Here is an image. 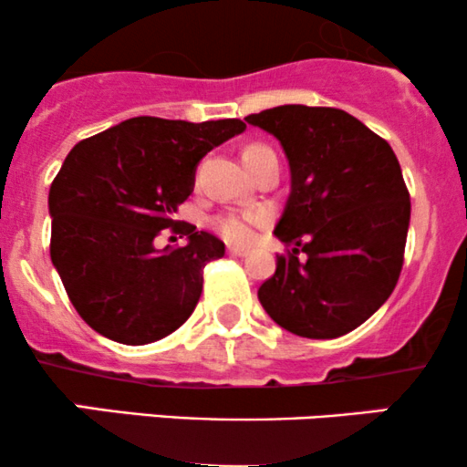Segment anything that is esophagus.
<instances>
[{
  "mask_svg": "<svg viewBox=\"0 0 467 467\" xmlns=\"http://www.w3.org/2000/svg\"><path fill=\"white\" fill-rule=\"evenodd\" d=\"M227 254L234 257H244L249 255V249H244V246H227Z\"/></svg>",
  "mask_w": 467,
  "mask_h": 467,
  "instance_id": "obj_1",
  "label": "esophagus"
}]
</instances>
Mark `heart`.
Returning a JSON list of instances; mask_svg holds the SVG:
<instances>
[{
    "label": "heart",
    "instance_id": "1",
    "mask_svg": "<svg viewBox=\"0 0 467 467\" xmlns=\"http://www.w3.org/2000/svg\"><path fill=\"white\" fill-rule=\"evenodd\" d=\"M262 221H265V216L260 212H235L218 218L216 227L229 243H249L251 235H254V227Z\"/></svg>",
    "mask_w": 467,
    "mask_h": 467
}]
</instances>
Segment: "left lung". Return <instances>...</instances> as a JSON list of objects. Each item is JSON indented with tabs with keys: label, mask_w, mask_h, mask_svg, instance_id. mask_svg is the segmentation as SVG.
Instances as JSON below:
<instances>
[{
	"label": "left lung",
	"mask_w": 467,
	"mask_h": 467,
	"mask_svg": "<svg viewBox=\"0 0 467 467\" xmlns=\"http://www.w3.org/2000/svg\"><path fill=\"white\" fill-rule=\"evenodd\" d=\"M244 119L275 137L290 168L273 234L293 251L257 299L297 337H343L385 304L402 271L410 199L396 152L341 109L284 104Z\"/></svg>",
	"instance_id": "8db88e82"
}]
</instances>
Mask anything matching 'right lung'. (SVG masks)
<instances>
[{"label":"right lung","instance_id":"obj_1","mask_svg":"<svg viewBox=\"0 0 467 467\" xmlns=\"http://www.w3.org/2000/svg\"><path fill=\"white\" fill-rule=\"evenodd\" d=\"M246 129L240 119L185 122L141 115L69 150L47 196L49 255L87 326L124 345L172 334L199 304L202 268L224 243L183 224L188 244L157 249L181 224L201 159Z\"/></svg>","mask_w":467,"mask_h":467}]
</instances>
